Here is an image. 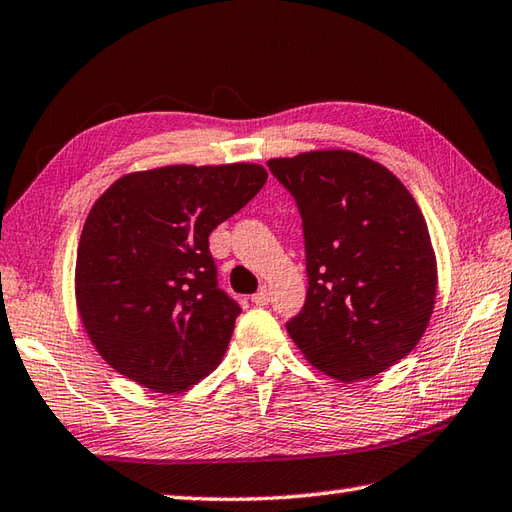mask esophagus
Wrapping results in <instances>:
<instances>
[{
    "instance_id": "obj_1",
    "label": "esophagus",
    "mask_w": 512,
    "mask_h": 512,
    "mask_svg": "<svg viewBox=\"0 0 512 512\" xmlns=\"http://www.w3.org/2000/svg\"><path fill=\"white\" fill-rule=\"evenodd\" d=\"M270 302V290L264 286V288H259L257 293L253 295V304L255 306H266Z\"/></svg>"
}]
</instances>
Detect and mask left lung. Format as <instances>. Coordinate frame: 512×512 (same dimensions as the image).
Wrapping results in <instances>:
<instances>
[{
  "label": "left lung",
  "mask_w": 512,
  "mask_h": 512,
  "mask_svg": "<svg viewBox=\"0 0 512 512\" xmlns=\"http://www.w3.org/2000/svg\"><path fill=\"white\" fill-rule=\"evenodd\" d=\"M268 168L304 222L308 295L288 335L337 382L384 373L424 337L437 297V257L415 197L353 150H308Z\"/></svg>",
  "instance_id": "obj_1"
}]
</instances>
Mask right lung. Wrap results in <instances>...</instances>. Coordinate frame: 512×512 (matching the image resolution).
Instances as JSON below:
<instances>
[{"instance_id":"1","label":"right lung","mask_w":512,"mask_h":512,"mask_svg":"<svg viewBox=\"0 0 512 512\" xmlns=\"http://www.w3.org/2000/svg\"><path fill=\"white\" fill-rule=\"evenodd\" d=\"M264 166L175 164L110 184L82 228L75 302L90 344L153 393L213 373L242 313L217 288L208 235L266 184Z\"/></svg>"}]
</instances>
